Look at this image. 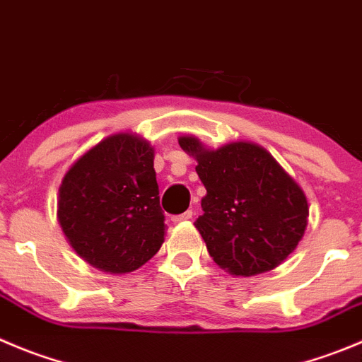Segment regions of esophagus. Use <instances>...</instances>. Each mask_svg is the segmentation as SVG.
<instances>
[{"label": "esophagus", "instance_id": "obj_1", "mask_svg": "<svg viewBox=\"0 0 362 362\" xmlns=\"http://www.w3.org/2000/svg\"><path fill=\"white\" fill-rule=\"evenodd\" d=\"M192 216H194V211H192V209H188V211L181 213V215H175L172 220H174V222H188Z\"/></svg>", "mask_w": 362, "mask_h": 362}]
</instances>
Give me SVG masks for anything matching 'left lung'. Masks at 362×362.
<instances>
[{"label":"left lung","instance_id":"8db88e82","mask_svg":"<svg viewBox=\"0 0 362 362\" xmlns=\"http://www.w3.org/2000/svg\"><path fill=\"white\" fill-rule=\"evenodd\" d=\"M179 146L197 161L206 188L195 227L209 256L235 277L277 268L302 240L309 204L297 185L264 147L229 142L211 149L183 135Z\"/></svg>","mask_w":362,"mask_h":362}]
</instances>
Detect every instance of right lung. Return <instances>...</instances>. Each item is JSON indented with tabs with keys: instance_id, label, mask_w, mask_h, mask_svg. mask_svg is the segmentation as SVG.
Instances as JSON below:
<instances>
[{
	"instance_id": "add662e5",
	"label": "right lung",
	"mask_w": 362,
	"mask_h": 362,
	"mask_svg": "<svg viewBox=\"0 0 362 362\" xmlns=\"http://www.w3.org/2000/svg\"><path fill=\"white\" fill-rule=\"evenodd\" d=\"M58 222L69 245L105 274L135 272L165 242L154 147L113 133L81 154L58 188Z\"/></svg>"
}]
</instances>
